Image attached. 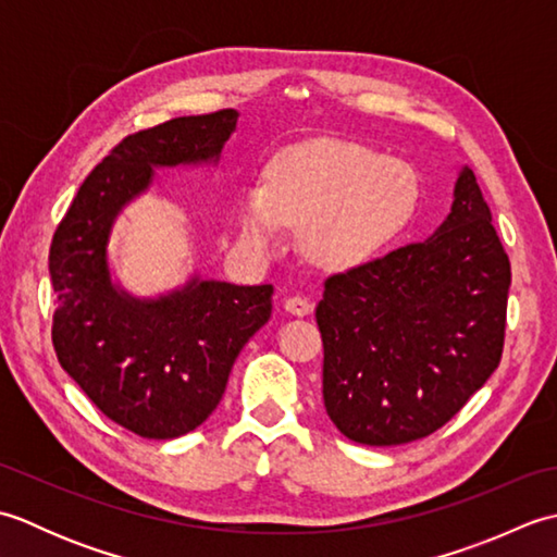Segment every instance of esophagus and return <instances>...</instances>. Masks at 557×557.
<instances>
[{
	"instance_id": "obj_1",
	"label": "esophagus",
	"mask_w": 557,
	"mask_h": 557,
	"mask_svg": "<svg viewBox=\"0 0 557 557\" xmlns=\"http://www.w3.org/2000/svg\"><path fill=\"white\" fill-rule=\"evenodd\" d=\"M285 309L292 315H309L313 311V304L304 297H289V299H285Z\"/></svg>"
}]
</instances>
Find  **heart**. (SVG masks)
<instances>
[{
  "label": "heart",
  "mask_w": 557,
  "mask_h": 557,
  "mask_svg": "<svg viewBox=\"0 0 557 557\" xmlns=\"http://www.w3.org/2000/svg\"><path fill=\"white\" fill-rule=\"evenodd\" d=\"M417 203L419 180L407 162L321 138L280 152L265 186H246L236 212L242 239L256 251L272 253L285 227H301L315 265L349 270L397 239Z\"/></svg>",
  "instance_id": "heart-1"
}]
</instances>
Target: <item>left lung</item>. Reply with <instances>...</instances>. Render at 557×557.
<instances>
[{
	"mask_svg": "<svg viewBox=\"0 0 557 557\" xmlns=\"http://www.w3.org/2000/svg\"><path fill=\"white\" fill-rule=\"evenodd\" d=\"M510 260L461 168L429 239L325 280L323 401L342 435L401 445L441 429L498 369Z\"/></svg>",
	"mask_w": 557,
	"mask_h": 557,
	"instance_id": "1",
	"label": "left lung"
}]
</instances>
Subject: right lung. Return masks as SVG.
Here are the masks:
<instances>
[{
	"instance_id": "obj_1",
	"label": "right lung",
	"mask_w": 557,
	"mask_h": 557,
	"mask_svg": "<svg viewBox=\"0 0 557 557\" xmlns=\"http://www.w3.org/2000/svg\"><path fill=\"white\" fill-rule=\"evenodd\" d=\"M236 120L220 110L126 136L81 184L50 246L59 363L104 417L150 441L180 437L215 411L236 357L268 323L272 285L194 272L160 297H134L112 280V227L156 170L218 164Z\"/></svg>"
}]
</instances>
